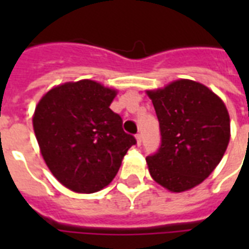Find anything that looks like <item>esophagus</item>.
<instances>
[{"label": "esophagus", "instance_id": "1", "mask_svg": "<svg viewBox=\"0 0 249 249\" xmlns=\"http://www.w3.org/2000/svg\"><path fill=\"white\" fill-rule=\"evenodd\" d=\"M136 140H137V146H141V144H142V136H141V134H137Z\"/></svg>", "mask_w": 249, "mask_h": 249}]
</instances>
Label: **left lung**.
I'll use <instances>...</instances> for the list:
<instances>
[{
    "label": "left lung",
    "mask_w": 249,
    "mask_h": 249,
    "mask_svg": "<svg viewBox=\"0 0 249 249\" xmlns=\"http://www.w3.org/2000/svg\"><path fill=\"white\" fill-rule=\"evenodd\" d=\"M146 94L161 133L159 151L146 159L152 179L172 193L194 189L216 169L228 148L230 116L224 101L187 79Z\"/></svg>",
    "instance_id": "1"
}]
</instances>
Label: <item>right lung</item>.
<instances>
[{
  "instance_id": "add662e5",
  "label": "right lung",
  "mask_w": 249,
  "mask_h": 249,
  "mask_svg": "<svg viewBox=\"0 0 249 249\" xmlns=\"http://www.w3.org/2000/svg\"><path fill=\"white\" fill-rule=\"evenodd\" d=\"M117 90L93 80L60 84L42 95L33 113L45 163L71 191L93 194L108 186L134 137L109 108Z\"/></svg>"
}]
</instances>
